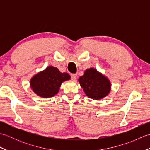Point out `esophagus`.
<instances>
[{"label":"esophagus","mask_w":150,"mask_h":150,"mask_svg":"<svg viewBox=\"0 0 150 150\" xmlns=\"http://www.w3.org/2000/svg\"><path fill=\"white\" fill-rule=\"evenodd\" d=\"M71 80H73V81L76 80V79H77V75L74 74V73L71 74Z\"/></svg>","instance_id":"34e87169"}]
</instances>
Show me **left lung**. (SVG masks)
<instances>
[{"label":"left lung","instance_id":"left-lung-1","mask_svg":"<svg viewBox=\"0 0 150 150\" xmlns=\"http://www.w3.org/2000/svg\"><path fill=\"white\" fill-rule=\"evenodd\" d=\"M79 82L89 98L100 100L109 94L111 83L109 79L95 68L86 70Z\"/></svg>","mask_w":150,"mask_h":150}]
</instances>
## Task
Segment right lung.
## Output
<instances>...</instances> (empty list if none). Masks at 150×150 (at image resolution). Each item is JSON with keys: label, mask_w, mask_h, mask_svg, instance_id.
I'll list each match as a JSON object with an SVG mask.
<instances>
[{"label": "right lung", "mask_w": 150, "mask_h": 150, "mask_svg": "<svg viewBox=\"0 0 150 150\" xmlns=\"http://www.w3.org/2000/svg\"><path fill=\"white\" fill-rule=\"evenodd\" d=\"M69 79L68 73H61L58 68L50 66L31 78L30 86L39 97L50 98L58 93L61 84Z\"/></svg>", "instance_id": "right-lung-1"}]
</instances>
